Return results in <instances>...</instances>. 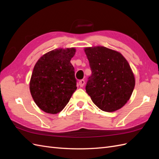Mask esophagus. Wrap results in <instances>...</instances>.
<instances>
[{
  "label": "esophagus",
  "instance_id": "obj_1",
  "mask_svg": "<svg viewBox=\"0 0 159 159\" xmlns=\"http://www.w3.org/2000/svg\"><path fill=\"white\" fill-rule=\"evenodd\" d=\"M85 84V81L84 80H81L80 81H79V85L80 86L81 88H82L83 86Z\"/></svg>",
  "mask_w": 159,
  "mask_h": 159
}]
</instances>
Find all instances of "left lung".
Returning <instances> with one entry per match:
<instances>
[{
	"label": "left lung",
	"instance_id": "1",
	"mask_svg": "<svg viewBox=\"0 0 159 159\" xmlns=\"http://www.w3.org/2000/svg\"><path fill=\"white\" fill-rule=\"evenodd\" d=\"M84 51L91 70L86 92L104 111L121 108L131 98L135 85L128 61L121 53L104 46L85 48Z\"/></svg>",
	"mask_w": 159,
	"mask_h": 159
}]
</instances>
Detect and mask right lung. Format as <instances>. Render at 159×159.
I'll return each mask as SVG.
<instances>
[{
  "instance_id": "1",
  "label": "right lung",
  "mask_w": 159,
  "mask_h": 159,
  "mask_svg": "<svg viewBox=\"0 0 159 159\" xmlns=\"http://www.w3.org/2000/svg\"><path fill=\"white\" fill-rule=\"evenodd\" d=\"M75 53L74 48L53 50L35 64L30 91L38 107L44 112H60L76 90L74 68L70 62Z\"/></svg>"
}]
</instances>
